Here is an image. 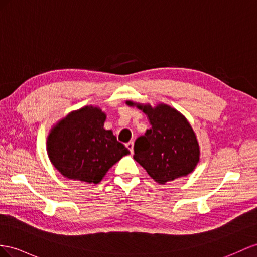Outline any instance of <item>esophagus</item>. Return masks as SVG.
<instances>
[{"mask_svg": "<svg viewBox=\"0 0 257 257\" xmlns=\"http://www.w3.org/2000/svg\"><path fill=\"white\" fill-rule=\"evenodd\" d=\"M126 147L128 148V150L130 151L131 153L134 152V141H129V142L126 144Z\"/></svg>", "mask_w": 257, "mask_h": 257, "instance_id": "34e87169", "label": "esophagus"}]
</instances>
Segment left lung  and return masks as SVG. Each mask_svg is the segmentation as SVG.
<instances>
[{"instance_id":"obj_1","label":"left lung","mask_w":257,"mask_h":257,"mask_svg":"<svg viewBox=\"0 0 257 257\" xmlns=\"http://www.w3.org/2000/svg\"><path fill=\"white\" fill-rule=\"evenodd\" d=\"M137 105L149 117L151 129L135 142L134 159L160 185L191 174L200 162V146L196 135L187 118L180 111L160 103L126 102Z\"/></svg>"}]
</instances>
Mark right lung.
<instances>
[{
	"label": "right lung",
	"mask_w": 257,
	"mask_h": 257,
	"mask_svg": "<svg viewBox=\"0 0 257 257\" xmlns=\"http://www.w3.org/2000/svg\"><path fill=\"white\" fill-rule=\"evenodd\" d=\"M106 114L87 105L58 120L51 128L49 159L65 178L84 183L101 182L108 169L130 151L104 128Z\"/></svg>",
	"instance_id": "obj_1"
}]
</instances>
